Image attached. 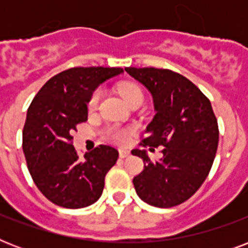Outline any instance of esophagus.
Returning <instances> with one entry per match:
<instances>
[{
	"mask_svg": "<svg viewBox=\"0 0 248 248\" xmlns=\"http://www.w3.org/2000/svg\"><path fill=\"white\" fill-rule=\"evenodd\" d=\"M128 155H130V152L124 151V149H121V151H120V157H121V158H127Z\"/></svg>",
	"mask_w": 248,
	"mask_h": 248,
	"instance_id": "1",
	"label": "esophagus"
}]
</instances>
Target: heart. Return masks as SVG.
<instances>
[{"instance_id": "heart-1", "label": "heart", "mask_w": 248, "mask_h": 248, "mask_svg": "<svg viewBox=\"0 0 248 248\" xmlns=\"http://www.w3.org/2000/svg\"><path fill=\"white\" fill-rule=\"evenodd\" d=\"M120 93L124 96V99L127 101L128 105L134 104L136 101L144 100V93L139 85L134 82H124L120 86ZM101 99V90L95 89L90 95L89 100H87V108L90 110H95L99 107ZM134 132V128L121 127V126H109L105 130V136L108 138L110 141L116 144H126L128 140V136Z\"/></svg>"}]
</instances>
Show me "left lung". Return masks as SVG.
<instances>
[{
    "instance_id": "8db88e82",
    "label": "left lung",
    "mask_w": 248,
    "mask_h": 248,
    "mask_svg": "<svg viewBox=\"0 0 248 248\" xmlns=\"http://www.w3.org/2000/svg\"><path fill=\"white\" fill-rule=\"evenodd\" d=\"M153 96L155 116L140 145H163L162 158L131 152L144 161L134 177L138 196L155 207L169 208L189 200L206 180L219 144V126L208 97L186 77L170 69L124 68Z\"/></svg>"
}]
</instances>
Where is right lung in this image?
Segmentation results:
<instances>
[{
    "mask_svg": "<svg viewBox=\"0 0 248 248\" xmlns=\"http://www.w3.org/2000/svg\"><path fill=\"white\" fill-rule=\"evenodd\" d=\"M122 72L121 68H71L48 79L29 105L23 152L34 184L54 204L82 208L100 198L118 151L101 144L79 159L72 132L87 121L91 93Z\"/></svg>",
    "mask_w": 248,
    "mask_h": 248,
    "instance_id": "obj_1",
    "label": "right lung"
}]
</instances>
